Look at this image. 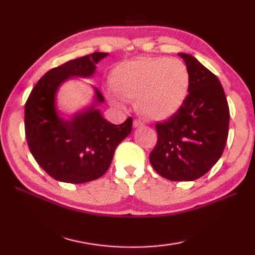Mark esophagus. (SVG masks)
I'll return each instance as SVG.
<instances>
[{"instance_id": "1", "label": "esophagus", "mask_w": 255, "mask_h": 255, "mask_svg": "<svg viewBox=\"0 0 255 255\" xmlns=\"http://www.w3.org/2000/svg\"><path fill=\"white\" fill-rule=\"evenodd\" d=\"M143 125V122L140 121V119H134L133 121V127H141Z\"/></svg>"}]
</instances>
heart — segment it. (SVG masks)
<instances>
[{
	"label": "heart",
	"instance_id": "1",
	"mask_svg": "<svg viewBox=\"0 0 255 255\" xmlns=\"http://www.w3.org/2000/svg\"><path fill=\"white\" fill-rule=\"evenodd\" d=\"M189 72L178 59L142 57L114 68L111 86L119 99L134 102L147 119L162 121L180 110L189 90Z\"/></svg>",
	"mask_w": 255,
	"mask_h": 255
}]
</instances>
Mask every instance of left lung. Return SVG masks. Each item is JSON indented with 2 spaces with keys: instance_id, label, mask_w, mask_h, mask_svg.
<instances>
[{
  "instance_id": "8db88e82",
  "label": "left lung",
  "mask_w": 255,
  "mask_h": 255,
  "mask_svg": "<svg viewBox=\"0 0 255 255\" xmlns=\"http://www.w3.org/2000/svg\"><path fill=\"white\" fill-rule=\"evenodd\" d=\"M178 56L189 72L188 94L174 115L155 124L158 140L149 159L155 172L167 180L194 181L223 154L230 112L218 78L193 56Z\"/></svg>"
}]
</instances>
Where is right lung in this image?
I'll return each mask as SVG.
<instances>
[{
    "label": "right lung",
    "mask_w": 255,
    "mask_h": 255,
    "mask_svg": "<svg viewBox=\"0 0 255 255\" xmlns=\"http://www.w3.org/2000/svg\"><path fill=\"white\" fill-rule=\"evenodd\" d=\"M107 52H93L49 70L31 90L25 104V136L36 162L57 181L82 184L105 174L117 145L131 132L132 118L108 123L99 110L63 121L55 108V94L70 77H91ZM100 103L104 97L96 90Z\"/></svg>",
    "instance_id": "1"
}]
</instances>
